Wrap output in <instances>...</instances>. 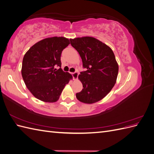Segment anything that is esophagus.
<instances>
[{
	"label": "esophagus",
	"mask_w": 154,
	"mask_h": 154,
	"mask_svg": "<svg viewBox=\"0 0 154 154\" xmlns=\"http://www.w3.org/2000/svg\"><path fill=\"white\" fill-rule=\"evenodd\" d=\"M72 75L73 77V79L74 80H76L78 79V72H74L72 73Z\"/></svg>",
	"instance_id": "34e87169"
}]
</instances>
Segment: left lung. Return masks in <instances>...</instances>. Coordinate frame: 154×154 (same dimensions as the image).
I'll return each instance as SVG.
<instances>
[{
    "instance_id": "1",
    "label": "left lung",
    "mask_w": 154,
    "mask_h": 154,
    "mask_svg": "<svg viewBox=\"0 0 154 154\" xmlns=\"http://www.w3.org/2000/svg\"><path fill=\"white\" fill-rule=\"evenodd\" d=\"M82 60L87 71L81 72L78 79L83 85L76 98L82 103L92 104L109 94L117 80L119 66L111 48L94 37L70 39Z\"/></svg>"
}]
</instances>
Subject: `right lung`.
Wrapping results in <instances>:
<instances>
[{"mask_svg": "<svg viewBox=\"0 0 154 154\" xmlns=\"http://www.w3.org/2000/svg\"><path fill=\"white\" fill-rule=\"evenodd\" d=\"M70 44L62 36L46 38L34 44L24 54L22 76L25 84L36 98L54 103L59 99L62 91L72 76L61 68V54Z\"/></svg>", "mask_w": 154, "mask_h": 154, "instance_id": "add662e5", "label": "right lung"}]
</instances>
